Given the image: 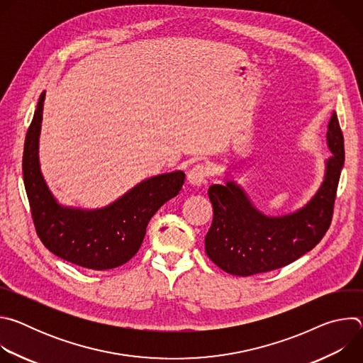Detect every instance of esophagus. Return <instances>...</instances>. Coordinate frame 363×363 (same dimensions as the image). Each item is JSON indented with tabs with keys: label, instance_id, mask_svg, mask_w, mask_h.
Returning <instances> with one entry per match:
<instances>
[{
	"label": "esophagus",
	"instance_id": "1",
	"mask_svg": "<svg viewBox=\"0 0 363 363\" xmlns=\"http://www.w3.org/2000/svg\"><path fill=\"white\" fill-rule=\"evenodd\" d=\"M206 177H208V171H206V168L203 165H195L194 168H191L188 171V175H186V179L191 185L194 186H199L205 182Z\"/></svg>",
	"mask_w": 363,
	"mask_h": 363
}]
</instances>
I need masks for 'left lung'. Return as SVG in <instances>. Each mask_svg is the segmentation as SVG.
Masks as SVG:
<instances>
[{"instance_id": "1", "label": "left lung", "mask_w": 363, "mask_h": 363, "mask_svg": "<svg viewBox=\"0 0 363 363\" xmlns=\"http://www.w3.org/2000/svg\"><path fill=\"white\" fill-rule=\"evenodd\" d=\"M326 143L332 157L325 161L323 181L315 195L293 213H262L244 188L231 179V174H225L224 185L210 186L214 218L205 235V252L221 270L242 277L272 272L293 263L323 238L332 221L345 164L343 135L336 113L329 122Z\"/></svg>"}]
</instances>
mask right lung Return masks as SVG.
<instances>
[{"label":"right lung","mask_w":363,"mask_h":363,"mask_svg":"<svg viewBox=\"0 0 363 363\" xmlns=\"http://www.w3.org/2000/svg\"><path fill=\"white\" fill-rule=\"evenodd\" d=\"M45 91L41 93L28 128L23 175L35 231L57 257L90 270H111L128 263L139 251L149 220L177 196L185 174L174 171L140 181L116 201L94 210L59 203L50 191L38 158Z\"/></svg>","instance_id":"right-lung-1"}]
</instances>
